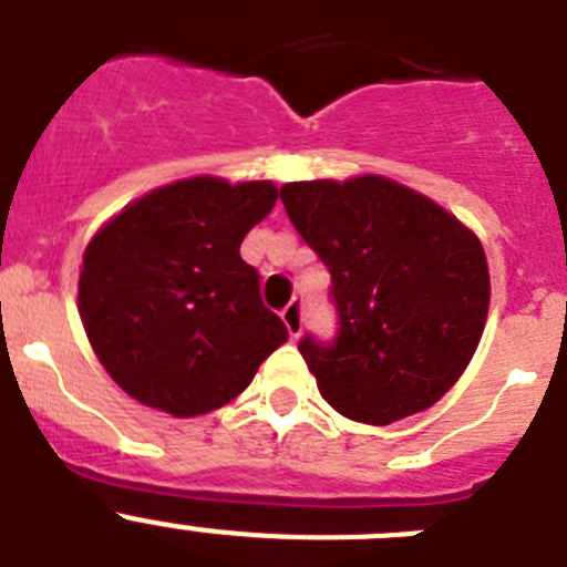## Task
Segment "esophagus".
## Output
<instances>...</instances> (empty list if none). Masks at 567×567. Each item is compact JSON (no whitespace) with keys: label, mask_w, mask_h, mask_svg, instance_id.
<instances>
[{"label":"esophagus","mask_w":567,"mask_h":567,"mask_svg":"<svg viewBox=\"0 0 567 567\" xmlns=\"http://www.w3.org/2000/svg\"><path fill=\"white\" fill-rule=\"evenodd\" d=\"M280 318H284V323H287L289 334L298 338V334L303 332V300H292V303H287V309L280 312Z\"/></svg>","instance_id":"esophagus-1"}]
</instances>
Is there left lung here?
Segmentation results:
<instances>
[{"instance_id": "left-lung-1", "label": "left lung", "mask_w": 567, "mask_h": 567, "mask_svg": "<svg viewBox=\"0 0 567 567\" xmlns=\"http://www.w3.org/2000/svg\"><path fill=\"white\" fill-rule=\"evenodd\" d=\"M280 202L332 275L338 334L298 343L323 400L369 425L437 403L468 365L488 315L477 235L380 175L284 184Z\"/></svg>"}]
</instances>
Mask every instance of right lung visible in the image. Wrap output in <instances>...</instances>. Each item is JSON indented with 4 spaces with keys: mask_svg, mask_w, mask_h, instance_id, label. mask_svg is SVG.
Masks as SVG:
<instances>
[{
    "mask_svg": "<svg viewBox=\"0 0 567 567\" xmlns=\"http://www.w3.org/2000/svg\"><path fill=\"white\" fill-rule=\"evenodd\" d=\"M272 182L187 178L144 195L84 249L79 312L110 378L138 403L195 417L238 398L287 343L240 240Z\"/></svg>",
    "mask_w": 567,
    "mask_h": 567,
    "instance_id": "add662e5",
    "label": "right lung"
}]
</instances>
